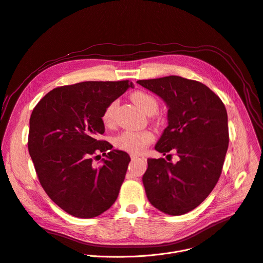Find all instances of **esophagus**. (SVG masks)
Instances as JSON below:
<instances>
[{"mask_svg":"<svg viewBox=\"0 0 263 263\" xmlns=\"http://www.w3.org/2000/svg\"><path fill=\"white\" fill-rule=\"evenodd\" d=\"M131 159L132 160H136V159H145V157L142 155H137V154H131Z\"/></svg>","mask_w":263,"mask_h":263,"instance_id":"1","label":"esophagus"}]
</instances>
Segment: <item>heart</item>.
<instances>
[{
	"label": "heart",
	"instance_id": "obj_1",
	"mask_svg": "<svg viewBox=\"0 0 263 263\" xmlns=\"http://www.w3.org/2000/svg\"><path fill=\"white\" fill-rule=\"evenodd\" d=\"M132 101L147 114H153L158 109V101L154 95L146 91H135L132 97ZM117 107V101H113L107 105L102 114V123L106 127H112L115 122V110ZM155 136L153 132L149 130L133 131L127 130L117 135L114 138V145L119 150H123L133 154H140L144 152L153 142Z\"/></svg>",
	"mask_w": 263,
	"mask_h": 263
}]
</instances>
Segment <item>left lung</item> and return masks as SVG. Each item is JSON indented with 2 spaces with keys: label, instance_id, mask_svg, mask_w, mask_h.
I'll return each mask as SVG.
<instances>
[{
  "label": "left lung",
  "instance_id": "obj_1",
  "mask_svg": "<svg viewBox=\"0 0 263 263\" xmlns=\"http://www.w3.org/2000/svg\"><path fill=\"white\" fill-rule=\"evenodd\" d=\"M137 83L169 108L168 127L155 150L163 155L173 150L179 157L176 163L148 158L146 194L154 208L178 216L197 208L218 182L229 147L227 110L218 95L197 81L170 76Z\"/></svg>",
  "mask_w": 263,
  "mask_h": 263
}]
</instances>
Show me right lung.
<instances>
[{
  "label": "right lung",
  "instance_id": "add662e5",
  "mask_svg": "<svg viewBox=\"0 0 263 263\" xmlns=\"http://www.w3.org/2000/svg\"><path fill=\"white\" fill-rule=\"evenodd\" d=\"M132 86L126 80L58 87L31 113L28 151L39 181L50 199L74 217H97L118 196L131 159L99 137L105 132L104 109ZM99 153L106 158L95 166Z\"/></svg>",
  "mask_w": 263,
  "mask_h": 263
}]
</instances>
